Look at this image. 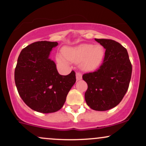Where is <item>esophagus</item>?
Masks as SVG:
<instances>
[{
    "mask_svg": "<svg viewBox=\"0 0 146 146\" xmlns=\"http://www.w3.org/2000/svg\"><path fill=\"white\" fill-rule=\"evenodd\" d=\"M82 79V73H80V72H77L76 73V80H80Z\"/></svg>",
    "mask_w": 146,
    "mask_h": 146,
    "instance_id": "esophagus-1",
    "label": "esophagus"
}]
</instances>
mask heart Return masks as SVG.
Here are the masks:
<instances>
[{"label":"heart","instance_id":"obj_1","mask_svg":"<svg viewBox=\"0 0 146 146\" xmlns=\"http://www.w3.org/2000/svg\"><path fill=\"white\" fill-rule=\"evenodd\" d=\"M63 53L58 56V60L61 62H67L69 60L75 63L82 62L84 70L93 71L101 64L104 57V49L100 45L83 44L66 48Z\"/></svg>","mask_w":146,"mask_h":146}]
</instances>
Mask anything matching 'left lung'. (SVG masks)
<instances>
[{
  "label": "left lung",
  "mask_w": 146,
  "mask_h": 146,
  "mask_svg": "<svg viewBox=\"0 0 146 146\" xmlns=\"http://www.w3.org/2000/svg\"><path fill=\"white\" fill-rule=\"evenodd\" d=\"M95 40L106 51L100 68L82 75L88 84L85 100L93 110L104 111L121 102L128 89L132 68L128 51L121 44L110 39Z\"/></svg>",
  "instance_id": "left-lung-1"
}]
</instances>
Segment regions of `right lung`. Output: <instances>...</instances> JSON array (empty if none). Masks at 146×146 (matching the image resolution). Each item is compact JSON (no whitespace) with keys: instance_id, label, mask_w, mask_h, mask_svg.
<instances>
[{"instance_id":"add662e5","label":"right lung","mask_w":146,"mask_h":146,"mask_svg":"<svg viewBox=\"0 0 146 146\" xmlns=\"http://www.w3.org/2000/svg\"><path fill=\"white\" fill-rule=\"evenodd\" d=\"M57 42L38 41L23 48L14 72L20 96L30 108L42 113H55L64 104L71 87L76 82L74 71L59 74L56 65L48 58Z\"/></svg>"}]
</instances>
